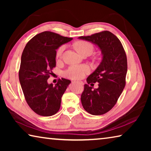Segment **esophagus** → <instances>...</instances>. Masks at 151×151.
Instances as JSON below:
<instances>
[{
  "mask_svg": "<svg viewBox=\"0 0 151 151\" xmlns=\"http://www.w3.org/2000/svg\"><path fill=\"white\" fill-rule=\"evenodd\" d=\"M72 83H73V84H75V83H78V84H80V85H83V83H82V82H78V81H72Z\"/></svg>",
  "mask_w": 151,
  "mask_h": 151,
  "instance_id": "obj_1",
  "label": "esophagus"
}]
</instances>
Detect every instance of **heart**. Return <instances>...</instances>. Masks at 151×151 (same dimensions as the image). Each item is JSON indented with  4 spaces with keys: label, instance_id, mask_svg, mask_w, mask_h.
I'll return each mask as SVG.
<instances>
[{
    "label": "heart",
    "instance_id": "1",
    "mask_svg": "<svg viewBox=\"0 0 151 151\" xmlns=\"http://www.w3.org/2000/svg\"><path fill=\"white\" fill-rule=\"evenodd\" d=\"M75 47L78 52L81 55H85L86 53L93 52L94 47L91 42L85 40H80L75 44ZM66 49V45H63L58 48L57 51V57H62L64 51ZM90 73V68L87 65H73L65 70V75L66 77L72 79H81L86 75Z\"/></svg>",
    "mask_w": 151,
    "mask_h": 151
}]
</instances>
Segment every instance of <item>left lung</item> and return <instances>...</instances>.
<instances>
[{
	"label": "left lung",
	"instance_id": "8db88e82",
	"mask_svg": "<svg viewBox=\"0 0 151 151\" xmlns=\"http://www.w3.org/2000/svg\"><path fill=\"white\" fill-rule=\"evenodd\" d=\"M78 38L96 45L103 54L101 64L86 78L88 85L99 83V88L93 89L86 84L81 96L86 112L102 115L113 108L126 85V52L120 40L107 30Z\"/></svg>",
	"mask_w": 151,
	"mask_h": 151
}]
</instances>
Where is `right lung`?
Here are the masks:
<instances>
[{"instance_id": "add662e5", "label": "right lung", "mask_w": 151, "mask_h": 151, "mask_svg": "<svg viewBox=\"0 0 151 151\" xmlns=\"http://www.w3.org/2000/svg\"><path fill=\"white\" fill-rule=\"evenodd\" d=\"M71 40L73 38L45 31L32 37L24 48L19 81L28 105L39 115H54L60 109L61 98L70 81L58 79L53 85H48L47 80L56 66V50Z\"/></svg>"}]
</instances>
